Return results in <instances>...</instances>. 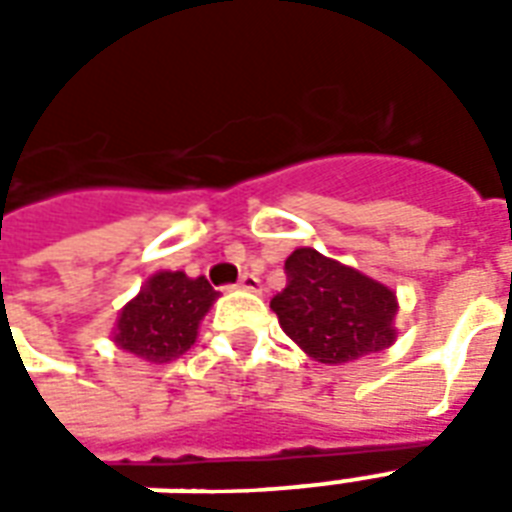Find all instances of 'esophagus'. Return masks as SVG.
Segmentation results:
<instances>
[{"mask_svg": "<svg viewBox=\"0 0 512 512\" xmlns=\"http://www.w3.org/2000/svg\"><path fill=\"white\" fill-rule=\"evenodd\" d=\"M238 288L246 290V293H263V285H260V279L255 274H244L238 279Z\"/></svg>", "mask_w": 512, "mask_h": 512, "instance_id": "34e87169", "label": "esophagus"}]
</instances>
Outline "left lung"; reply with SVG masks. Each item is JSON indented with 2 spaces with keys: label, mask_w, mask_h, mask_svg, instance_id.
I'll use <instances>...</instances> for the list:
<instances>
[{
  "label": "left lung",
  "mask_w": 512,
  "mask_h": 512,
  "mask_svg": "<svg viewBox=\"0 0 512 512\" xmlns=\"http://www.w3.org/2000/svg\"><path fill=\"white\" fill-rule=\"evenodd\" d=\"M288 288L271 299L282 332L321 365H348L397 340V293L359 268L299 246L285 260Z\"/></svg>",
  "instance_id": "8db88e82"
}]
</instances>
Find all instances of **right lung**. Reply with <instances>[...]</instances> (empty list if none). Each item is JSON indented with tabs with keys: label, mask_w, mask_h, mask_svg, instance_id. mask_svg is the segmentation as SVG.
<instances>
[{
	"label": "right lung",
	"mask_w": 512,
	"mask_h": 512,
	"mask_svg": "<svg viewBox=\"0 0 512 512\" xmlns=\"http://www.w3.org/2000/svg\"><path fill=\"white\" fill-rule=\"evenodd\" d=\"M219 293L205 277L156 271L120 310L112 343L147 365H169L197 343L202 318Z\"/></svg>",
	"instance_id": "right-lung-1"
}]
</instances>
